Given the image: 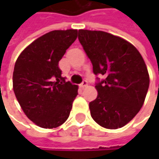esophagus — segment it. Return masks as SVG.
<instances>
[{
  "instance_id": "1",
  "label": "esophagus",
  "mask_w": 159,
  "mask_h": 159,
  "mask_svg": "<svg viewBox=\"0 0 159 159\" xmlns=\"http://www.w3.org/2000/svg\"><path fill=\"white\" fill-rule=\"evenodd\" d=\"M88 86V82H87L86 80H84V81H83V83L80 84V87L82 88V89H84L85 87Z\"/></svg>"
}]
</instances>
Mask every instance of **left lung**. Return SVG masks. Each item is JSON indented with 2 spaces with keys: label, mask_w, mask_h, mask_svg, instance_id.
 I'll use <instances>...</instances> for the list:
<instances>
[{
  "label": "left lung",
  "mask_w": 159,
  "mask_h": 159,
  "mask_svg": "<svg viewBox=\"0 0 159 159\" xmlns=\"http://www.w3.org/2000/svg\"><path fill=\"white\" fill-rule=\"evenodd\" d=\"M78 40L93 65L97 98L89 103L91 117L106 129L122 128L143 106L149 88L147 66L131 43L100 30H78Z\"/></svg>",
  "instance_id": "left-lung-1"
}]
</instances>
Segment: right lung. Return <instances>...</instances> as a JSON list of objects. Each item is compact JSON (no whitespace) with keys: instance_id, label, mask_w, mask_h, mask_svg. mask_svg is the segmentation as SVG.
Returning a JSON list of instances; mask_svg holds the SVG:
<instances>
[{"instance_id":"right-lung-1","label":"right lung","mask_w":159,"mask_h":159,"mask_svg":"<svg viewBox=\"0 0 159 159\" xmlns=\"http://www.w3.org/2000/svg\"><path fill=\"white\" fill-rule=\"evenodd\" d=\"M76 37V30L50 31L30 44L16 61L13 91L24 112L37 126L57 128L69 117L78 87L61 76L59 61Z\"/></svg>"}]
</instances>
